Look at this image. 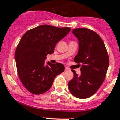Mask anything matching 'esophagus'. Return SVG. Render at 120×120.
<instances>
[{"instance_id":"1","label":"esophagus","mask_w":120,"mask_h":120,"mask_svg":"<svg viewBox=\"0 0 120 120\" xmlns=\"http://www.w3.org/2000/svg\"><path fill=\"white\" fill-rule=\"evenodd\" d=\"M70 69L68 68L67 67H65V71H68V70H69Z\"/></svg>"}]
</instances>
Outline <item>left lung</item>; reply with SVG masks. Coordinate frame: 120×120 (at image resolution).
Instances as JSON below:
<instances>
[{
  "label": "left lung",
  "mask_w": 120,
  "mask_h": 120,
  "mask_svg": "<svg viewBox=\"0 0 120 120\" xmlns=\"http://www.w3.org/2000/svg\"><path fill=\"white\" fill-rule=\"evenodd\" d=\"M72 32L78 39V53L74 61L82 64L81 74L78 76L72 70L74 76L68 82V89L73 96L85 99L95 94L104 82L109 58L104 42L97 33L86 28H76Z\"/></svg>",
  "instance_id": "obj_1"
}]
</instances>
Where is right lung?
I'll list each match as a JSON object with an SVG mask.
<instances>
[{"instance_id": "add662e5", "label": "right lung", "mask_w": 120, "mask_h": 120, "mask_svg": "<svg viewBox=\"0 0 120 120\" xmlns=\"http://www.w3.org/2000/svg\"><path fill=\"white\" fill-rule=\"evenodd\" d=\"M42 25L29 30L22 37L15 52L17 74L23 86L31 94L40 95L49 90L55 78L64 71V65L52 64L45 59L54 53L56 44L70 31Z\"/></svg>"}]
</instances>
